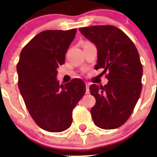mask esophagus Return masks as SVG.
Masks as SVG:
<instances>
[{"instance_id":"34e87169","label":"esophagus","mask_w":157,"mask_h":157,"mask_svg":"<svg viewBox=\"0 0 157 157\" xmlns=\"http://www.w3.org/2000/svg\"><path fill=\"white\" fill-rule=\"evenodd\" d=\"M86 94H90V83H86Z\"/></svg>"}]
</instances>
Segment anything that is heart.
Instances as JSON below:
<instances>
[{"mask_svg": "<svg viewBox=\"0 0 157 157\" xmlns=\"http://www.w3.org/2000/svg\"><path fill=\"white\" fill-rule=\"evenodd\" d=\"M86 43H90V42H85L84 44H86Z\"/></svg>", "mask_w": 157, "mask_h": 157, "instance_id": "heart-1", "label": "heart"}]
</instances>
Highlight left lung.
Returning <instances> with one entry per match:
<instances>
[{"label":"left lung","instance_id":"left-lung-1","mask_svg":"<svg viewBox=\"0 0 157 157\" xmlns=\"http://www.w3.org/2000/svg\"><path fill=\"white\" fill-rule=\"evenodd\" d=\"M80 33L97 48L95 69H104L109 82L104 86L92 84L96 99L91 109L94 124L102 129H115L126 122L134 111L142 90L143 67L134 42L111 25L80 28Z\"/></svg>","mask_w":157,"mask_h":157}]
</instances>
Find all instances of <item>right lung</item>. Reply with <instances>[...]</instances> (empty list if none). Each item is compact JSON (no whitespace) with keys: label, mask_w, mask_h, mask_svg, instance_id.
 Returning <instances> with one entry per match:
<instances>
[{"label":"right lung","mask_w":157,"mask_h":157,"mask_svg":"<svg viewBox=\"0 0 157 157\" xmlns=\"http://www.w3.org/2000/svg\"><path fill=\"white\" fill-rule=\"evenodd\" d=\"M77 29L45 30L22 49L17 63L18 86L30 115L38 126L49 132H61L72 123V112L86 92L80 79L65 85L57 80V68Z\"/></svg>","instance_id":"obj_1"}]
</instances>
